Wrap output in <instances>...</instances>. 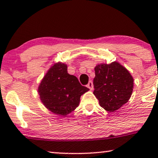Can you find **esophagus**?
Here are the masks:
<instances>
[{
  "instance_id": "34e87169",
  "label": "esophagus",
  "mask_w": 158,
  "mask_h": 158,
  "mask_svg": "<svg viewBox=\"0 0 158 158\" xmlns=\"http://www.w3.org/2000/svg\"><path fill=\"white\" fill-rule=\"evenodd\" d=\"M87 87L89 88L90 90H92L93 89H94V84H93L92 81L88 82V85H87Z\"/></svg>"
}]
</instances>
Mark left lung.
I'll return each mask as SVG.
<instances>
[{"label": "left lung", "instance_id": "left-lung-1", "mask_svg": "<svg viewBox=\"0 0 158 158\" xmlns=\"http://www.w3.org/2000/svg\"><path fill=\"white\" fill-rule=\"evenodd\" d=\"M94 94L106 111L114 112L128 102L132 94L134 78L118 62L95 67Z\"/></svg>", "mask_w": 158, "mask_h": 158}]
</instances>
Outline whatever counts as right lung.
<instances>
[{"instance_id": "right-lung-1", "label": "right lung", "mask_w": 158, "mask_h": 158, "mask_svg": "<svg viewBox=\"0 0 158 158\" xmlns=\"http://www.w3.org/2000/svg\"><path fill=\"white\" fill-rule=\"evenodd\" d=\"M89 90L75 75L68 73L66 64L58 62L49 69L38 87L42 103L49 111L66 116L78 106L81 96Z\"/></svg>"}]
</instances>
